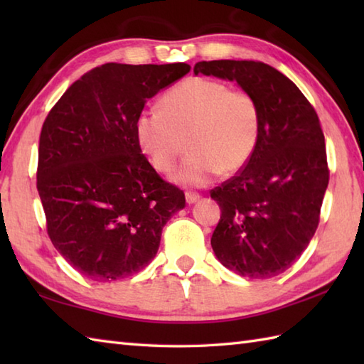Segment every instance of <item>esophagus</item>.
<instances>
[{
    "instance_id": "obj_1",
    "label": "esophagus",
    "mask_w": 364,
    "mask_h": 364,
    "mask_svg": "<svg viewBox=\"0 0 364 364\" xmlns=\"http://www.w3.org/2000/svg\"><path fill=\"white\" fill-rule=\"evenodd\" d=\"M197 200H200V194H197V192H192V191L186 192V202H188L189 205L196 203Z\"/></svg>"
}]
</instances>
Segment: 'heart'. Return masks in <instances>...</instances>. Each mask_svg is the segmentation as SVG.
Segmentation results:
<instances>
[{
	"instance_id": "obj_1",
	"label": "heart",
	"mask_w": 364,
	"mask_h": 364,
	"mask_svg": "<svg viewBox=\"0 0 364 364\" xmlns=\"http://www.w3.org/2000/svg\"><path fill=\"white\" fill-rule=\"evenodd\" d=\"M134 133L151 166L178 183L203 186L215 175H233L253 156L261 137V107L250 92L219 80L188 78L161 100V109L137 114Z\"/></svg>"
}]
</instances>
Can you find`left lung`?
<instances>
[{
    "label": "left lung",
    "mask_w": 364,
    "mask_h": 364,
    "mask_svg": "<svg viewBox=\"0 0 364 364\" xmlns=\"http://www.w3.org/2000/svg\"><path fill=\"white\" fill-rule=\"evenodd\" d=\"M194 73L236 81L261 107L253 156L211 191L222 211L213 250L242 277L262 280L283 274L314 236L328 184L318 114L288 76L259 60H202Z\"/></svg>",
    "instance_id": "1"
}]
</instances>
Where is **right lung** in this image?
<instances>
[{
  "instance_id": "add662e5",
  "label": "right lung",
  "mask_w": 364,
  "mask_h": 364,
  "mask_svg": "<svg viewBox=\"0 0 364 364\" xmlns=\"http://www.w3.org/2000/svg\"><path fill=\"white\" fill-rule=\"evenodd\" d=\"M188 64H103L75 81L43 122L37 191L56 250L81 275L112 282L154 258L162 228L186 206L137 144L145 102Z\"/></svg>"
}]
</instances>
